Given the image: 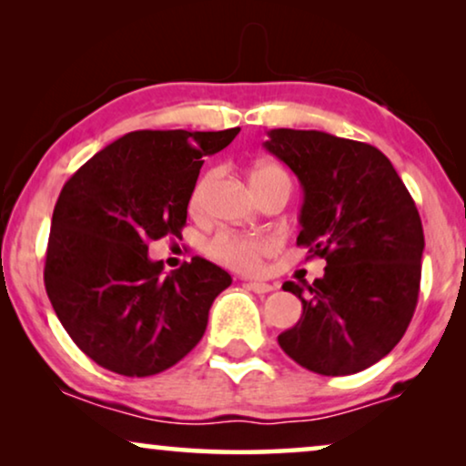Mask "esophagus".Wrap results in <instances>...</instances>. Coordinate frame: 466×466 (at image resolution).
<instances>
[{"label": "esophagus", "instance_id": "obj_1", "mask_svg": "<svg viewBox=\"0 0 466 466\" xmlns=\"http://www.w3.org/2000/svg\"><path fill=\"white\" fill-rule=\"evenodd\" d=\"M246 286L250 290L257 292V295H267V292L273 290V284H267V282H258V279H254V282H246Z\"/></svg>", "mask_w": 466, "mask_h": 466}]
</instances>
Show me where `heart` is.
Instances as JSON below:
<instances>
[{"mask_svg":"<svg viewBox=\"0 0 466 466\" xmlns=\"http://www.w3.org/2000/svg\"><path fill=\"white\" fill-rule=\"evenodd\" d=\"M286 171L279 169L278 165H258L252 171V187L258 182L271 180V177H284ZM216 177V171H208L203 174L197 184L190 190L188 208L190 212H199L203 206V197H206L209 184ZM289 177V176H286ZM276 244L265 235H244L233 231H220L216 233L212 239L206 244L208 257H212L216 263L231 267L238 271H254L260 265L267 254L273 252Z\"/></svg>","mask_w":466,"mask_h":466,"instance_id":"b5f03b06","label":"heart"}]
</instances>
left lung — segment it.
Segmentation results:
<instances>
[{"label":"left lung","instance_id":"8db88e82","mask_svg":"<svg viewBox=\"0 0 466 466\" xmlns=\"http://www.w3.org/2000/svg\"><path fill=\"white\" fill-rule=\"evenodd\" d=\"M265 148L303 187L297 246L327 260L314 284L286 282L303 314L278 337L299 365L352 375L400 341L418 305L424 231L392 163L375 146L324 131L271 129Z\"/></svg>","mask_w":466,"mask_h":466}]
</instances>
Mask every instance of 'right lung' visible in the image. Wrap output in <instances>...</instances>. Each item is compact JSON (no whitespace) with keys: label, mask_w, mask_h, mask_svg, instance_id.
<instances>
[{"label":"right lung","mask_w":466,"mask_h":466,"mask_svg":"<svg viewBox=\"0 0 466 466\" xmlns=\"http://www.w3.org/2000/svg\"><path fill=\"white\" fill-rule=\"evenodd\" d=\"M225 131H133L106 146L63 187L50 225L44 284L56 318L99 367L146 378L174 367L206 333L231 276L201 257L161 276L148 244L187 225L203 157Z\"/></svg>","instance_id":"right-lung-1"}]
</instances>
